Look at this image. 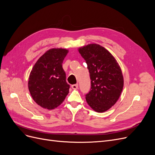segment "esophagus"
<instances>
[{
	"instance_id": "esophagus-1",
	"label": "esophagus",
	"mask_w": 155,
	"mask_h": 155,
	"mask_svg": "<svg viewBox=\"0 0 155 155\" xmlns=\"http://www.w3.org/2000/svg\"><path fill=\"white\" fill-rule=\"evenodd\" d=\"M72 88L73 89H77L78 88V84H75V85H72Z\"/></svg>"
}]
</instances>
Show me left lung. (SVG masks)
<instances>
[{"label": "left lung", "instance_id": "left-lung-1", "mask_svg": "<svg viewBox=\"0 0 155 155\" xmlns=\"http://www.w3.org/2000/svg\"><path fill=\"white\" fill-rule=\"evenodd\" d=\"M90 73L91 88L86 94L88 105L97 112L109 110L118 101L124 87V78L116 60L109 51L97 44L78 49Z\"/></svg>", "mask_w": 155, "mask_h": 155}]
</instances>
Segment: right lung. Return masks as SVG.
I'll use <instances>...</instances> for the list:
<instances>
[{
  "label": "right lung",
  "instance_id": "right-lung-1",
  "mask_svg": "<svg viewBox=\"0 0 155 155\" xmlns=\"http://www.w3.org/2000/svg\"><path fill=\"white\" fill-rule=\"evenodd\" d=\"M68 52L64 48H51L37 60L30 72L28 89L37 104L51 110L62 104L69 92L66 74L62 67Z\"/></svg>",
  "mask_w": 155,
  "mask_h": 155
}]
</instances>
